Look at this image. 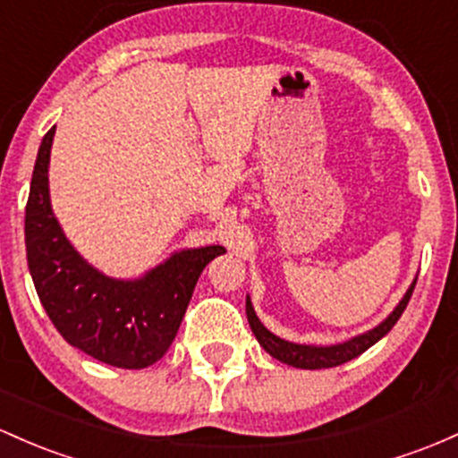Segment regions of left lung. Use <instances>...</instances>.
<instances>
[{
  "instance_id": "1",
  "label": "left lung",
  "mask_w": 458,
  "mask_h": 458,
  "mask_svg": "<svg viewBox=\"0 0 458 458\" xmlns=\"http://www.w3.org/2000/svg\"><path fill=\"white\" fill-rule=\"evenodd\" d=\"M417 278L413 280V284L409 286V291L404 293V298L400 300V304L395 306L394 313L386 318L383 324H378L376 328L368 330V333L359 335V336H352L350 341H344V344H336V345H302V344H291V341L280 339L274 333H269L260 319L256 318L254 313V306L250 302V295L245 300V313H248V321H250V328L259 344L263 345L265 352H269L274 359H278L280 363L291 365V368H300V369H326V368H336V365H344L348 360L356 359L359 354H363L365 350L371 348L376 341H380L383 336L389 333L391 328L395 326V321L400 319V315L404 313L406 304H409L411 295H413Z\"/></svg>"
}]
</instances>
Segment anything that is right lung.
Wrapping results in <instances>:
<instances>
[{"label":"right lung","instance_id":"1","mask_svg":"<svg viewBox=\"0 0 458 458\" xmlns=\"http://www.w3.org/2000/svg\"><path fill=\"white\" fill-rule=\"evenodd\" d=\"M56 125L43 137L25 206V252L45 313L73 348L122 369L163 359L182 324L199 274L221 245L182 250L137 280L108 278L64 237L49 202V152Z\"/></svg>","mask_w":458,"mask_h":458}]
</instances>
